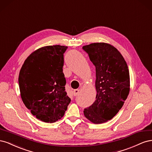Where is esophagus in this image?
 I'll return each mask as SVG.
<instances>
[{
	"label": "esophagus",
	"mask_w": 152,
	"mask_h": 152,
	"mask_svg": "<svg viewBox=\"0 0 152 152\" xmlns=\"http://www.w3.org/2000/svg\"><path fill=\"white\" fill-rule=\"evenodd\" d=\"M79 89H75V90H73V96H77L78 95V94L79 93Z\"/></svg>",
	"instance_id": "esophagus-1"
}]
</instances>
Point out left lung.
<instances>
[{"label":"left lung","instance_id":"obj_1","mask_svg":"<svg viewBox=\"0 0 152 152\" xmlns=\"http://www.w3.org/2000/svg\"><path fill=\"white\" fill-rule=\"evenodd\" d=\"M82 49L96 67L97 92L96 101L84 114L93 123L102 124L116 115L129 93L128 66L121 53L109 44L93 43Z\"/></svg>","mask_w":152,"mask_h":152}]
</instances>
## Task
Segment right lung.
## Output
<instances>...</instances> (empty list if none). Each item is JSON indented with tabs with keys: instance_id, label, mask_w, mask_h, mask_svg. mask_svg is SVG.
Masks as SVG:
<instances>
[{
	"instance_id": "obj_1",
	"label": "right lung",
	"mask_w": 152,
	"mask_h": 152,
	"mask_svg": "<svg viewBox=\"0 0 152 152\" xmlns=\"http://www.w3.org/2000/svg\"><path fill=\"white\" fill-rule=\"evenodd\" d=\"M67 48L59 45L39 48L26 59L20 72L23 102L33 115L44 122L61 119L71 102L63 72V54Z\"/></svg>"
}]
</instances>
